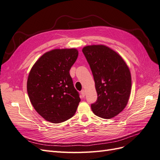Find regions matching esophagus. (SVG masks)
Wrapping results in <instances>:
<instances>
[{
    "label": "esophagus",
    "mask_w": 160,
    "mask_h": 160,
    "mask_svg": "<svg viewBox=\"0 0 160 160\" xmlns=\"http://www.w3.org/2000/svg\"><path fill=\"white\" fill-rule=\"evenodd\" d=\"M81 95H82V96L83 97L85 96L86 91H84V90H82V91H81Z\"/></svg>",
    "instance_id": "34e87169"
}]
</instances>
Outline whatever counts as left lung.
Wrapping results in <instances>:
<instances>
[{"mask_svg":"<svg viewBox=\"0 0 160 160\" xmlns=\"http://www.w3.org/2000/svg\"><path fill=\"white\" fill-rule=\"evenodd\" d=\"M82 52L92 73L97 100L91 104L92 112L110 119L125 108L131 91V75L122 57L105 45L84 47Z\"/></svg>","mask_w":160,"mask_h":160,"instance_id":"obj_1","label":"left lung"}]
</instances>
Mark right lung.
<instances>
[{
	"label": "right lung",
	"instance_id": "add662e5",
	"mask_svg": "<svg viewBox=\"0 0 160 160\" xmlns=\"http://www.w3.org/2000/svg\"><path fill=\"white\" fill-rule=\"evenodd\" d=\"M78 56L76 48L54 49L41 56L30 72L27 91L30 102L48 122H63L76 112L80 98L69 69Z\"/></svg>",
	"mask_w": 160,
	"mask_h": 160
}]
</instances>
